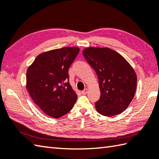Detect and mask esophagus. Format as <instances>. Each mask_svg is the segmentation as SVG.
I'll use <instances>...</instances> for the list:
<instances>
[{"label": "esophagus", "mask_w": 159, "mask_h": 159, "mask_svg": "<svg viewBox=\"0 0 159 159\" xmlns=\"http://www.w3.org/2000/svg\"><path fill=\"white\" fill-rule=\"evenodd\" d=\"M87 92H88V89H85L84 90V91H82V94L86 95V93H87Z\"/></svg>", "instance_id": "esophagus-1"}]
</instances>
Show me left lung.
Here are the masks:
<instances>
[{"mask_svg": "<svg viewBox=\"0 0 159 159\" xmlns=\"http://www.w3.org/2000/svg\"><path fill=\"white\" fill-rule=\"evenodd\" d=\"M82 53L98 77L101 95L95 102L97 111L105 116L123 112L136 92L137 77L133 68L121 55L108 48L90 47Z\"/></svg>", "mask_w": 159, "mask_h": 159, "instance_id": "1", "label": "left lung"}]
</instances>
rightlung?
Instances as JSON below:
<instances>
[{
	"label": "right lung",
	"mask_w": 159,
	"mask_h": 159,
	"mask_svg": "<svg viewBox=\"0 0 159 159\" xmlns=\"http://www.w3.org/2000/svg\"><path fill=\"white\" fill-rule=\"evenodd\" d=\"M80 49L64 47L39 55L26 73V88L33 101L50 117L59 118L73 109L77 95L68 69Z\"/></svg>",
	"instance_id": "right-lung-1"
}]
</instances>
